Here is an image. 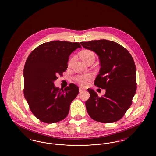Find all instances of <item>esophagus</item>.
Returning a JSON list of instances; mask_svg holds the SVG:
<instances>
[{
  "mask_svg": "<svg viewBox=\"0 0 156 156\" xmlns=\"http://www.w3.org/2000/svg\"><path fill=\"white\" fill-rule=\"evenodd\" d=\"M79 90H80V92H82L84 91L85 90L83 89H82L81 88H79Z\"/></svg>",
  "mask_w": 156,
  "mask_h": 156,
  "instance_id": "esophagus-1",
  "label": "esophagus"
}]
</instances>
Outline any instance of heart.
Segmentation results:
<instances>
[{
	"label": "heart",
	"instance_id": "b5f03b06",
	"mask_svg": "<svg viewBox=\"0 0 156 156\" xmlns=\"http://www.w3.org/2000/svg\"><path fill=\"white\" fill-rule=\"evenodd\" d=\"M80 57L81 59L88 63L90 61L95 60V53L92 50H83L80 52ZM71 62V60L69 62V65ZM94 78L93 75L91 74H86L77 75L74 77L75 81L77 82L82 87L87 86L89 82L91 81Z\"/></svg>",
	"mask_w": 156,
	"mask_h": 156
}]
</instances>
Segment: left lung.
Here are the masks:
<instances>
[{
	"mask_svg": "<svg viewBox=\"0 0 156 156\" xmlns=\"http://www.w3.org/2000/svg\"><path fill=\"white\" fill-rule=\"evenodd\" d=\"M85 48L95 52L101 68L95 85L106 89L99 97L88 89L90 97L86 101L90 117L97 122L109 123L122 118L132 104L137 89L136 66L131 54L123 46L108 40L81 42Z\"/></svg>",
	"mask_w": 156,
	"mask_h": 156,
	"instance_id": "1",
	"label": "left lung"
}]
</instances>
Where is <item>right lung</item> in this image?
<instances>
[{
	"label": "right lung",
	"instance_id": "1",
	"mask_svg": "<svg viewBox=\"0 0 156 156\" xmlns=\"http://www.w3.org/2000/svg\"><path fill=\"white\" fill-rule=\"evenodd\" d=\"M79 43L52 41L40 45L27 57L24 70V95L30 111L41 122L54 123L65 119L72 101L79 92L70 83L64 89L54 87V81L67 70L68 57Z\"/></svg>",
	"mask_w": 156,
	"mask_h": 156
}]
</instances>
